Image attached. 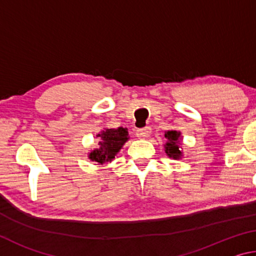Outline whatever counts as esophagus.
<instances>
[{"mask_svg": "<svg viewBox=\"0 0 256 256\" xmlns=\"http://www.w3.org/2000/svg\"><path fill=\"white\" fill-rule=\"evenodd\" d=\"M151 133V128L150 126H144V128H138L136 130V136L138 138H146L150 136Z\"/></svg>", "mask_w": 256, "mask_h": 256, "instance_id": "esophagus-1", "label": "esophagus"}]
</instances>
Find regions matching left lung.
Returning a JSON list of instances; mask_svg holds the SVG:
<instances>
[{"mask_svg":"<svg viewBox=\"0 0 256 256\" xmlns=\"http://www.w3.org/2000/svg\"><path fill=\"white\" fill-rule=\"evenodd\" d=\"M180 133L177 131H168L164 134V138H167V144L164 146V149H166V154L172 158H180Z\"/></svg>","mask_w":256,"mask_h":256,"instance_id":"left-lung-1","label":"left lung"}]
</instances>
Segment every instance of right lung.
Returning a JSON list of instances; mask_svg holds the SVG:
<instances>
[{
	"label": "right lung",
	"instance_id": "add662e5",
	"mask_svg": "<svg viewBox=\"0 0 256 256\" xmlns=\"http://www.w3.org/2000/svg\"><path fill=\"white\" fill-rule=\"evenodd\" d=\"M128 132L126 128H106L99 136V149L94 150L90 152L89 158L92 162L99 164H104L106 162H110L112 158H115V154L118 152L123 144L128 141Z\"/></svg>",
	"mask_w": 256,
	"mask_h": 256
}]
</instances>
